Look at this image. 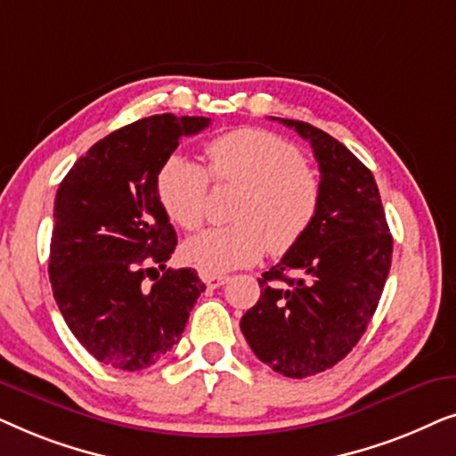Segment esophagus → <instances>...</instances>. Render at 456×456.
<instances>
[{
  "mask_svg": "<svg viewBox=\"0 0 456 456\" xmlns=\"http://www.w3.org/2000/svg\"><path fill=\"white\" fill-rule=\"evenodd\" d=\"M201 280L205 282L208 289H217V286H224L228 282V276L226 273H208V272H201Z\"/></svg>",
  "mask_w": 456,
  "mask_h": 456,
  "instance_id": "1",
  "label": "esophagus"
}]
</instances>
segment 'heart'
<instances>
[{"label": "heart", "instance_id": "heart-1", "mask_svg": "<svg viewBox=\"0 0 456 456\" xmlns=\"http://www.w3.org/2000/svg\"><path fill=\"white\" fill-rule=\"evenodd\" d=\"M208 170L184 158H170L158 174V199L167 217L184 230L201 228L208 214L209 181L240 189L234 224L192 236L183 255L203 272L251 265L265 248L290 251L314 226L322 184L305 166L303 153L278 134L240 128L217 136L205 149Z\"/></svg>", "mask_w": 456, "mask_h": 456}]
</instances>
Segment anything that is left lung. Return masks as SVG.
Segmentation results:
<instances>
[{
  "instance_id": "1",
  "label": "left lung",
  "mask_w": 456,
  "mask_h": 456,
  "mask_svg": "<svg viewBox=\"0 0 456 456\" xmlns=\"http://www.w3.org/2000/svg\"><path fill=\"white\" fill-rule=\"evenodd\" d=\"M309 141L320 166L314 226L259 278L240 330L259 361L286 378L326 371L363 336L382 297L392 234L370 167L323 130L272 118Z\"/></svg>"
}]
</instances>
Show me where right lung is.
I'll return each mask as SVG.
<instances>
[{
	"mask_svg": "<svg viewBox=\"0 0 456 456\" xmlns=\"http://www.w3.org/2000/svg\"><path fill=\"white\" fill-rule=\"evenodd\" d=\"M209 122L159 114L114 130L77 159L55 192L53 298L80 345L116 370L164 359L205 290L191 267H166L178 240L158 199V174L178 141Z\"/></svg>",
	"mask_w": 456,
	"mask_h": 456,
	"instance_id": "1",
	"label": "right lung"
}]
</instances>
